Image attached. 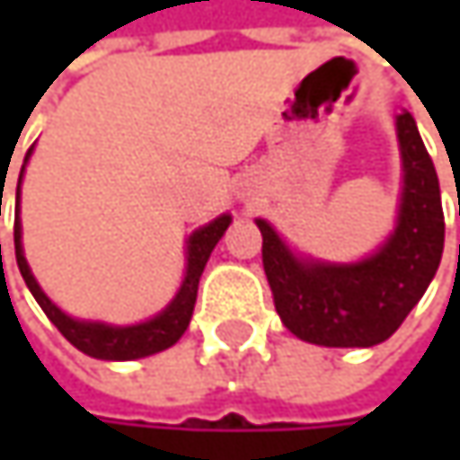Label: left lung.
<instances>
[{"label":"left lung","mask_w":460,"mask_h":460,"mask_svg":"<svg viewBox=\"0 0 460 460\" xmlns=\"http://www.w3.org/2000/svg\"><path fill=\"white\" fill-rule=\"evenodd\" d=\"M402 199L389 239L357 263H324L296 255L263 218V271L285 327L301 341L365 349L386 341L411 314L437 274L445 216L434 162L415 119L397 117Z\"/></svg>","instance_id":"obj_1"}]
</instances>
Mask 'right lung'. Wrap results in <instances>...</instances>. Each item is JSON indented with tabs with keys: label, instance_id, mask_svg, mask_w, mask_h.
Segmentation results:
<instances>
[{
	"label": "right lung",
	"instance_id": "1",
	"mask_svg": "<svg viewBox=\"0 0 460 460\" xmlns=\"http://www.w3.org/2000/svg\"><path fill=\"white\" fill-rule=\"evenodd\" d=\"M31 156V148L26 154V162ZM21 181H23V170L18 178V191H15V258H18V269L23 274L26 288L31 290V296L37 298V304L42 306L47 320L52 322L60 335L76 346L79 351H84L87 357L95 359H140L156 351L170 349L189 327L191 314H194V304H197V288H199V277L205 271V263L213 252V247L218 244V239L224 236V231L229 229L231 216H221L216 221H210L208 226L197 229L189 242H186V277L181 290L175 293V298L170 301V306L164 312H159L154 320L140 322V324H128V327H117V324H106V322H87L74 320L68 314H63L40 288V282L34 279L26 255H23V244H21V221H18V208H21ZM2 197V194H0ZM2 261V247H0Z\"/></svg>",
	"mask_w": 460,
	"mask_h": 460
}]
</instances>
